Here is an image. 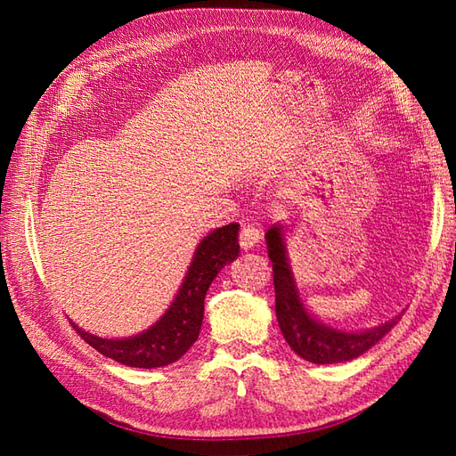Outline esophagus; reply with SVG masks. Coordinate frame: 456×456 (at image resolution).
I'll return each mask as SVG.
<instances>
[{"label":"esophagus","instance_id":"1","mask_svg":"<svg viewBox=\"0 0 456 456\" xmlns=\"http://www.w3.org/2000/svg\"><path fill=\"white\" fill-rule=\"evenodd\" d=\"M260 237H263V233L256 227L245 225L239 233V245L243 250H253L260 243Z\"/></svg>","mask_w":456,"mask_h":456}]
</instances>
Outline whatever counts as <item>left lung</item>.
I'll return each instance as SVG.
<instances>
[{
    "instance_id": "8db88e82",
    "label": "left lung",
    "mask_w": 456,
    "mask_h": 456,
    "mask_svg": "<svg viewBox=\"0 0 456 456\" xmlns=\"http://www.w3.org/2000/svg\"><path fill=\"white\" fill-rule=\"evenodd\" d=\"M286 233L288 229L276 223L266 231L265 239L268 258L273 260L278 325L286 343L292 346L297 356L314 364L346 362L364 354L368 348H372L392 331L402 315H395L372 329H364V331H346V329L323 323L309 312L302 294H299L294 268L289 263Z\"/></svg>"
}]
</instances>
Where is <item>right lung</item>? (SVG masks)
I'll list each match as a JSON object with an SVG mask.
<instances>
[{
	"label": "right lung",
	"instance_id": "obj_1",
	"mask_svg": "<svg viewBox=\"0 0 456 456\" xmlns=\"http://www.w3.org/2000/svg\"><path fill=\"white\" fill-rule=\"evenodd\" d=\"M239 227V223H229L200 240L176 296L149 329L123 338L94 335L72 322L74 329L95 351L125 366L159 368L176 362L198 341L203 299L211 282L240 253Z\"/></svg>",
	"mask_w": 456,
	"mask_h": 456
}]
</instances>
